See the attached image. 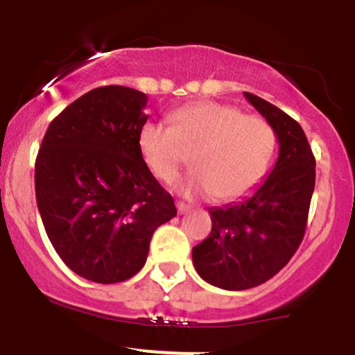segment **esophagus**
Returning <instances> with one entry per match:
<instances>
[{"instance_id":"obj_1","label":"esophagus","mask_w":355,"mask_h":355,"mask_svg":"<svg viewBox=\"0 0 355 355\" xmlns=\"http://www.w3.org/2000/svg\"><path fill=\"white\" fill-rule=\"evenodd\" d=\"M191 209V207L189 205V203H185V202H177V210H178V214H187V211H189Z\"/></svg>"}]
</instances>
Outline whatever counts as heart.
<instances>
[{"label": "heart", "mask_w": 355, "mask_h": 355, "mask_svg": "<svg viewBox=\"0 0 355 355\" xmlns=\"http://www.w3.org/2000/svg\"><path fill=\"white\" fill-rule=\"evenodd\" d=\"M168 126L146 121L137 137L141 160L155 177L172 182L182 164V148H191L193 170L177 183L190 197L214 195L232 200L263 178L275 152V132L262 116L218 101H197L173 110Z\"/></svg>", "instance_id": "b5f03b06"}]
</instances>
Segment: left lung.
<instances>
[{
	"instance_id": "8db88e82",
	"label": "left lung",
	"mask_w": 355,
	"mask_h": 355,
	"mask_svg": "<svg viewBox=\"0 0 355 355\" xmlns=\"http://www.w3.org/2000/svg\"><path fill=\"white\" fill-rule=\"evenodd\" d=\"M274 128L279 158L250 195L211 207V232L193 247L195 270L225 291L267 282L287 266L302 242L315 187V158L302 126L275 105L243 93Z\"/></svg>"
}]
</instances>
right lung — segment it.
Listing matches in <instances>:
<instances>
[{
  "label": "right lung",
  "instance_id": "1",
  "mask_svg": "<svg viewBox=\"0 0 355 355\" xmlns=\"http://www.w3.org/2000/svg\"><path fill=\"white\" fill-rule=\"evenodd\" d=\"M148 96L100 87L68 105L48 126L35 164L44 230L75 274L123 282L141 270L150 240L177 209L138 152Z\"/></svg>",
  "mask_w": 355,
  "mask_h": 355
}]
</instances>
